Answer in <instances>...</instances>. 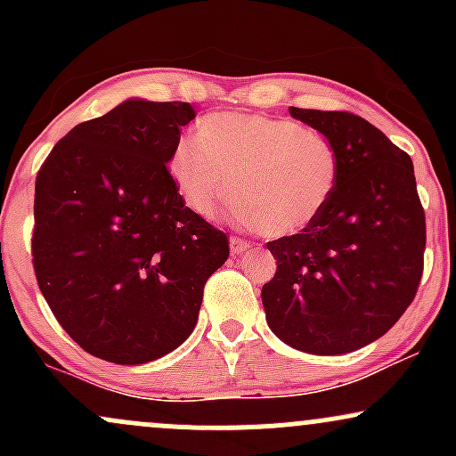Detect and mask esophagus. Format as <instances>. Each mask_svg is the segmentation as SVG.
<instances>
[{
    "mask_svg": "<svg viewBox=\"0 0 456 456\" xmlns=\"http://www.w3.org/2000/svg\"><path fill=\"white\" fill-rule=\"evenodd\" d=\"M229 246H232V253L233 255H244L246 250L250 248V244L246 242V240H242V238H232V240H229Z\"/></svg>",
    "mask_w": 456,
    "mask_h": 456,
    "instance_id": "1",
    "label": "esophagus"
}]
</instances>
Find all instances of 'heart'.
<instances>
[{"label":"heart","mask_w":456,"mask_h":456,"mask_svg":"<svg viewBox=\"0 0 456 456\" xmlns=\"http://www.w3.org/2000/svg\"><path fill=\"white\" fill-rule=\"evenodd\" d=\"M169 175L197 216L214 218L233 201L242 224L289 238L328 208L341 159L326 134L294 119L223 111L203 118L199 134L175 141Z\"/></svg>","instance_id":"obj_1"}]
</instances>
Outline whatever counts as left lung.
<instances>
[{
    "label": "left lung",
    "mask_w": 456,
    "mask_h": 456,
    "mask_svg": "<svg viewBox=\"0 0 456 456\" xmlns=\"http://www.w3.org/2000/svg\"><path fill=\"white\" fill-rule=\"evenodd\" d=\"M332 141L341 177L306 232L268 244L276 274L261 289L265 322L289 347L349 354L399 322L422 276L427 229L411 159L345 111L289 107Z\"/></svg>",
    "instance_id": "1"
}]
</instances>
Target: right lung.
<instances>
[{
	"instance_id": "right-lung-1",
	"label": "right lung",
	"mask_w": 456,
	"mask_h": 456,
	"mask_svg": "<svg viewBox=\"0 0 456 456\" xmlns=\"http://www.w3.org/2000/svg\"><path fill=\"white\" fill-rule=\"evenodd\" d=\"M191 102L128 98L78 124L36 177L34 270L51 311L87 354L145 364L191 337L227 235L186 208L169 154Z\"/></svg>"
}]
</instances>
